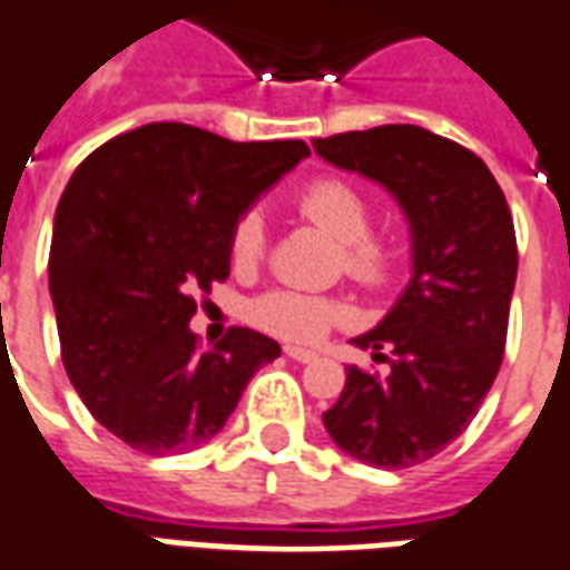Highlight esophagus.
Instances as JSON below:
<instances>
[{
    "mask_svg": "<svg viewBox=\"0 0 570 570\" xmlns=\"http://www.w3.org/2000/svg\"><path fill=\"white\" fill-rule=\"evenodd\" d=\"M284 352H286V357H293V361H298V364H312V361H317V352H312V348L286 345Z\"/></svg>",
    "mask_w": 570,
    "mask_h": 570,
    "instance_id": "obj_1",
    "label": "esophagus"
}]
</instances>
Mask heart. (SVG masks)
Instances as JSON below:
<instances>
[{"mask_svg":"<svg viewBox=\"0 0 570 570\" xmlns=\"http://www.w3.org/2000/svg\"><path fill=\"white\" fill-rule=\"evenodd\" d=\"M302 216L326 230L342 246V265L364 286H382L395 274V246L370 234L367 197L345 178H317L296 197ZM268 253V222L262 209H246L234 222L228 237L230 265L237 272H253ZM249 317L258 330L289 342H314L333 324L348 317L340 298L302 293V289H268L249 305Z\"/></svg>","mask_w":570,"mask_h":570,"instance_id":"b5f03b06","label":"heart"}]
</instances>
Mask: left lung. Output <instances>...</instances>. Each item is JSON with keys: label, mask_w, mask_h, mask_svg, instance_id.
<instances>
[{"label": "left lung", "mask_w": 570, "mask_h": 570, "mask_svg": "<svg viewBox=\"0 0 570 570\" xmlns=\"http://www.w3.org/2000/svg\"><path fill=\"white\" fill-rule=\"evenodd\" d=\"M345 173L380 181L410 222L413 277L380 326L352 340L385 373L345 367L324 413L342 451L410 469L465 432L503 364L519 249L507 197L481 157L420 126L314 138Z\"/></svg>", "instance_id": "left-lung-1"}]
</instances>
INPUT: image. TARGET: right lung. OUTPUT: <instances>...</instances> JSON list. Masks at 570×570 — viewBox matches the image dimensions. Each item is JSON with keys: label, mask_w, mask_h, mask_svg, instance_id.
<instances>
[{"label": "right lung", "mask_w": 570, "mask_h": 570, "mask_svg": "<svg viewBox=\"0 0 570 570\" xmlns=\"http://www.w3.org/2000/svg\"><path fill=\"white\" fill-rule=\"evenodd\" d=\"M312 150L228 141L185 122H147L79 163L55 213L49 289L63 370L89 413L150 456L222 432L281 345L230 326L200 352L197 296L228 281L234 222Z\"/></svg>", "instance_id": "add662e5"}]
</instances>
